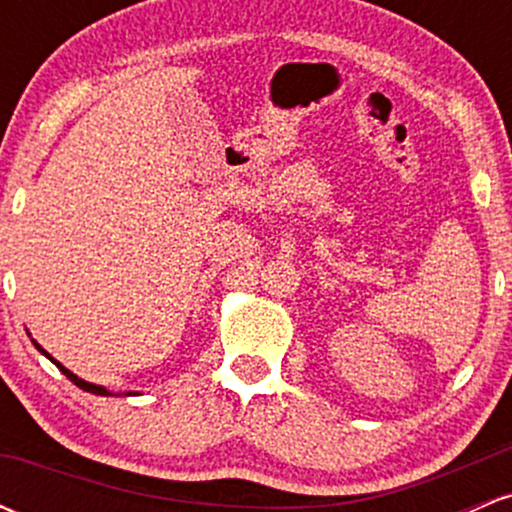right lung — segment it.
<instances>
[{
    "label": "right lung",
    "mask_w": 512,
    "mask_h": 512,
    "mask_svg": "<svg viewBox=\"0 0 512 512\" xmlns=\"http://www.w3.org/2000/svg\"><path fill=\"white\" fill-rule=\"evenodd\" d=\"M33 344H35V342H33ZM35 346H38V344H35ZM38 349H40V346H38ZM40 351H43V349H40ZM43 354H45V356H48V358H50V361H52V363H55V366H57V368H60V370H62V373H64V375H67V378H69V380H72V383H74L76 387H81V390H86V392H93V395H110V392H108V390H105V387H101V385H93V383H86V380H81V378H79V375H74V373H72V370H67V368H64V366H62V363H57V361H55V358H52V356L48 354V351H43ZM127 395H132V392H127Z\"/></svg>",
    "instance_id": "1"
}]
</instances>
